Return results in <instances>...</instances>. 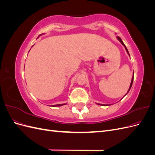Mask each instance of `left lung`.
<instances>
[{"instance_id":"obj_1","label":"left lung","mask_w":155,"mask_h":155,"mask_svg":"<svg viewBox=\"0 0 155 155\" xmlns=\"http://www.w3.org/2000/svg\"><path fill=\"white\" fill-rule=\"evenodd\" d=\"M117 39H118V41L120 42V43H121V45H124V46L125 47V50H126V51L127 52V54H128V55H129V57H130V55H129V51H128V50H127V47L125 46V45H124V42L122 41V40H121V39L120 38V37H117ZM133 79H134V72H133V78H132V79H131V82H130V87H129V90H128V91H127V94L129 92V91H130V88H131V87H132V85H133ZM125 94V95H126ZM97 104V105H103V106H108V105H104V104Z\"/></svg>"}]
</instances>
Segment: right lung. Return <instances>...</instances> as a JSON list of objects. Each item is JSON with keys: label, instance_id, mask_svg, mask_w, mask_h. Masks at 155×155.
Returning a JSON list of instances; mask_svg holds the SVG:
<instances>
[{"label": "right lung", "instance_id": "obj_1", "mask_svg": "<svg viewBox=\"0 0 155 155\" xmlns=\"http://www.w3.org/2000/svg\"><path fill=\"white\" fill-rule=\"evenodd\" d=\"M43 35V34H41L40 35ZM38 37H37V38H38ZM67 104H57V105H51V107H60V106H62V105H66Z\"/></svg>", "mask_w": 155, "mask_h": 155}]
</instances>
